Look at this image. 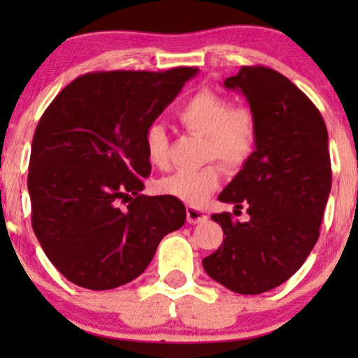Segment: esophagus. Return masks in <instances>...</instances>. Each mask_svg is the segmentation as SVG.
Instances as JSON below:
<instances>
[{
  "label": "esophagus",
  "mask_w": 358,
  "mask_h": 358,
  "mask_svg": "<svg viewBox=\"0 0 358 358\" xmlns=\"http://www.w3.org/2000/svg\"><path fill=\"white\" fill-rule=\"evenodd\" d=\"M185 213H187V222L192 223V224H197V223H203L207 222V215L202 210L195 208V207H187L185 208Z\"/></svg>",
  "instance_id": "esophagus-1"
}]
</instances>
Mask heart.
I'll return each mask as SVG.
<instances>
[{"instance_id":"heart-1","label":"heart","mask_w":358,"mask_h":358,"mask_svg":"<svg viewBox=\"0 0 358 358\" xmlns=\"http://www.w3.org/2000/svg\"><path fill=\"white\" fill-rule=\"evenodd\" d=\"M178 122L185 131L205 138L203 159H217L228 173L243 169L257 148V117L246 106H231L218 92L200 90L178 112ZM146 158L156 168H168L169 138L163 127L155 124L145 131ZM222 169L207 164L195 171H179L161 179L158 190L190 205L202 207L218 189Z\"/></svg>"}]
</instances>
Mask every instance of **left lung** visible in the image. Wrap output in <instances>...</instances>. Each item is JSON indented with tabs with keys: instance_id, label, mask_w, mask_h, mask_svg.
<instances>
[{
	"instance_id": "obj_1",
	"label": "left lung",
	"mask_w": 358,
	"mask_h": 358,
	"mask_svg": "<svg viewBox=\"0 0 358 358\" xmlns=\"http://www.w3.org/2000/svg\"><path fill=\"white\" fill-rule=\"evenodd\" d=\"M224 87L241 91L257 117V148L218 195L249 220L212 215L224 239L202 264L228 290L257 295L287 282L320 238L332 182L327 129L310 97L272 68L241 66Z\"/></svg>"
}]
</instances>
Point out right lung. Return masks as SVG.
<instances>
[{"label":"right lung","mask_w":358,"mask_h":358,"mask_svg":"<svg viewBox=\"0 0 358 358\" xmlns=\"http://www.w3.org/2000/svg\"><path fill=\"white\" fill-rule=\"evenodd\" d=\"M195 75L190 66L86 73L38 120L27 176L32 229L75 285L110 290L131 282L161 239L184 224L180 200L140 192L151 173L145 131Z\"/></svg>","instance_id":"1"}]
</instances>
